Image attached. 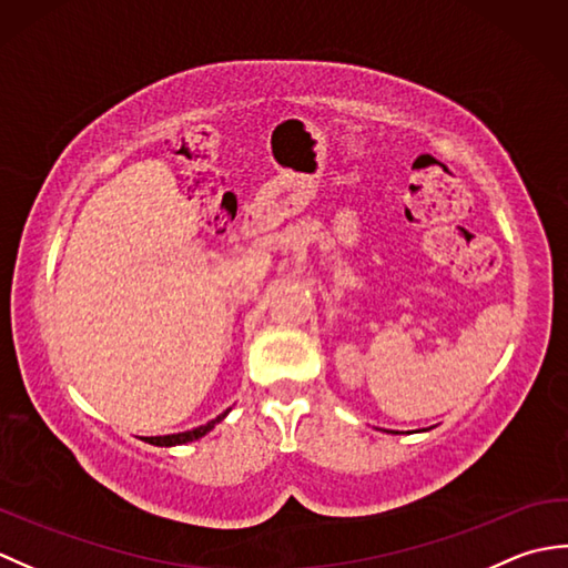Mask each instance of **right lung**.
Wrapping results in <instances>:
<instances>
[{
	"instance_id": "1",
	"label": "right lung",
	"mask_w": 568,
	"mask_h": 568,
	"mask_svg": "<svg viewBox=\"0 0 568 568\" xmlns=\"http://www.w3.org/2000/svg\"><path fill=\"white\" fill-rule=\"evenodd\" d=\"M226 417V413H222L220 417H214L212 422H207V425H202V427H195V429H190V432H180V434H165V437H146V442L149 444H155V446H175V444H187V442H195V439H200V437H204V434H207L216 422H222Z\"/></svg>"
}]
</instances>
